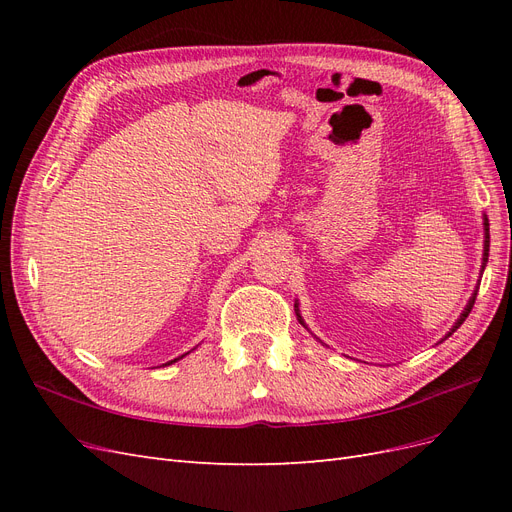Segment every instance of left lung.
Wrapping results in <instances>:
<instances>
[{"instance_id":"left-lung-1","label":"left lung","mask_w":512,"mask_h":512,"mask_svg":"<svg viewBox=\"0 0 512 512\" xmlns=\"http://www.w3.org/2000/svg\"><path fill=\"white\" fill-rule=\"evenodd\" d=\"M487 256H489V220L485 218V258H483V269H485V265H487ZM474 301H476V292L472 294V299H470L468 307L463 309V314H461V318L457 320V324H455V327H453V331H451V333H455V331L461 327V324H463V320L468 318V314L472 312V307H474ZM294 307H297V305H294ZM297 316H299V314H297ZM299 320H301V316H299ZM301 324H303V320H301ZM451 333H448V335H451Z\"/></svg>"}]
</instances>
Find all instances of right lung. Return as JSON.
<instances>
[{
    "instance_id": "right-lung-1",
    "label": "right lung",
    "mask_w": 512,
    "mask_h": 512,
    "mask_svg": "<svg viewBox=\"0 0 512 512\" xmlns=\"http://www.w3.org/2000/svg\"><path fill=\"white\" fill-rule=\"evenodd\" d=\"M179 359H181V356H179ZM179 359H175V361H179ZM175 361H170V363H175ZM170 363H168V365H170Z\"/></svg>"
}]
</instances>
